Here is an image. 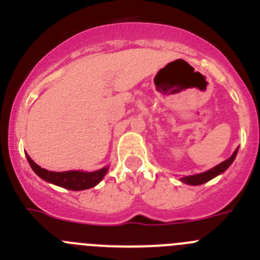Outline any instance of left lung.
I'll return each instance as SVG.
<instances>
[{
    "instance_id": "obj_1",
    "label": "left lung",
    "mask_w": 260,
    "mask_h": 260,
    "mask_svg": "<svg viewBox=\"0 0 260 260\" xmlns=\"http://www.w3.org/2000/svg\"><path fill=\"white\" fill-rule=\"evenodd\" d=\"M237 152H238V148L234 151L233 155H232L231 157L226 158L225 161L220 162L219 165L213 167L212 169H210V171L203 172V173H199V174H194V176L182 177V178H181V181L185 183H187V185H194V186L202 185V183H204V182H208L210 180L215 178L216 176H219V174L224 173V172L226 171L229 167H231V164L234 161L236 156H237Z\"/></svg>"
}]
</instances>
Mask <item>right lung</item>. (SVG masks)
Instances as JSON below:
<instances>
[{"mask_svg": "<svg viewBox=\"0 0 260 260\" xmlns=\"http://www.w3.org/2000/svg\"><path fill=\"white\" fill-rule=\"evenodd\" d=\"M26 156L29 165H31L32 171L35 172L40 178H43V180L47 181V182L53 183V185L61 186V187L68 190H74V191L91 189V187L98 185V183L104 178V176L108 172V167L102 168V169H99V171L96 172H50L44 169V168L39 167L28 155Z\"/></svg>", "mask_w": 260, "mask_h": 260, "instance_id": "1", "label": "right lung"}]
</instances>
